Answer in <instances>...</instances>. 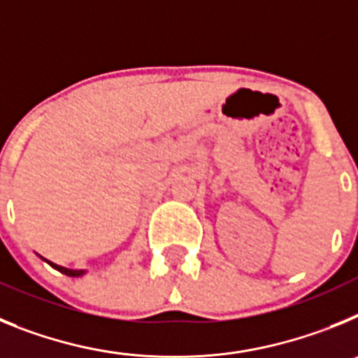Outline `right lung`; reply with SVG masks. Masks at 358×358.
<instances>
[{
    "label": "right lung",
    "mask_w": 358,
    "mask_h": 358,
    "mask_svg": "<svg viewBox=\"0 0 358 358\" xmlns=\"http://www.w3.org/2000/svg\"><path fill=\"white\" fill-rule=\"evenodd\" d=\"M48 262V260H46ZM50 265H52L53 268H57L59 273L66 274V276H73V278H77V276H82L84 274V271H73V268H66V267H61V265H57V264H52V262H48Z\"/></svg>",
    "instance_id": "obj_1"
}]
</instances>
